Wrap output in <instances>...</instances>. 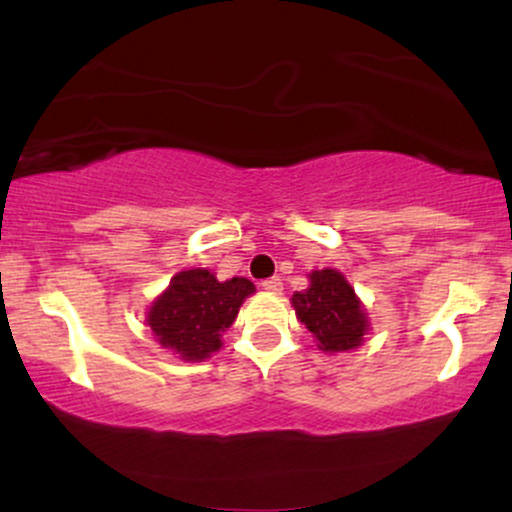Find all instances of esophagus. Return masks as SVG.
Returning a JSON list of instances; mask_svg holds the SVG:
<instances>
[{
    "mask_svg": "<svg viewBox=\"0 0 512 512\" xmlns=\"http://www.w3.org/2000/svg\"><path fill=\"white\" fill-rule=\"evenodd\" d=\"M262 286H264V291H272V293H279L281 291V279L279 276H269V279H264L262 281Z\"/></svg>",
    "mask_w": 512,
    "mask_h": 512,
    "instance_id": "1",
    "label": "esophagus"
}]
</instances>
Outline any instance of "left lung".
Returning a JSON list of instances; mask_svg holds the SVG:
<instances>
[{
  "instance_id": "obj_1",
  "label": "left lung",
  "mask_w": 512,
  "mask_h": 512,
  "mask_svg": "<svg viewBox=\"0 0 512 512\" xmlns=\"http://www.w3.org/2000/svg\"><path fill=\"white\" fill-rule=\"evenodd\" d=\"M291 305L322 351L334 354L363 344V334L368 332L366 310L337 269L310 274V286L293 293Z\"/></svg>"
}]
</instances>
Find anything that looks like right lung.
<instances>
[{
  "label": "right lung",
  "mask_w": 512,
  "mask_h": 512,
  "mask_svg": "<svg viewBox=\"0 0 512 512\" xmlns=\"http://www.w3.org/2000/svg\"><path fill=\"white\" fill-rule=\"evenodd\" d=\"M250 293L255 284L243 276L219 281L209 269H185L156 298L146 322L163 349L182 361H204L221 349V332L233 325Z\"/></svg>",
  "instance_id": "add662e5"
}]
</instances>
